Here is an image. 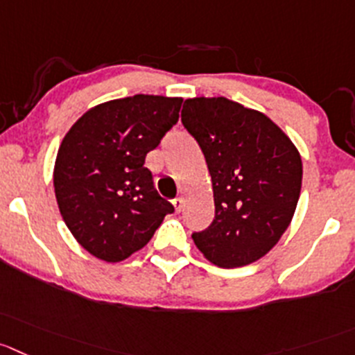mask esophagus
<instances>
[{"mask_svg": "<svg viewBox=\"0 0 355 355\" xmlns=\"http://www.w3.org/2000/svg\"><path fill=\"white\" fill-rule=\"evenodd\" d=\"M172 205H174L175 212H180L181 209H183L184 200H183V198H181V197H178V198H174V200H172Z\"/></svg>", "mask_w": 355, "mask_h": 355, "instance_id": "34e87169", "label": "esophagus"}]
</instances>
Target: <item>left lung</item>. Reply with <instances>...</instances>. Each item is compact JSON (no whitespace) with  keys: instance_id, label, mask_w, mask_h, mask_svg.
<instances>
[{"instance_id":"obj_1","label":"left lung","mask_w":355,"mask_h":355,"mask_svg":"<svg viewBox=\"0 0 355 355\" xmlns=\"http://www.w3.org/2000/svg\"><path fill=\"white\" fill-rule=\"evenodd\" d=\"M184 129L207 162L216 214L193 234L211 263L235 268L263 258L296 211L302 157L266 114L226 97H193L181 111Z\"/></svg>"}]
</instances>
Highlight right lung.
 I'll list each match as a JSON object with an SVG mask.
<instances>
[{
    "label": "right lung",
    "instance_id": "1",
    "mask_svg": "<svg viewBox=\"0 0 355 355\" xmlns=\"http://www.w3.org/2000/svg\"><path fill=\"white\" fill-rule=\"evenodd\" d=\"M181 97L107 101L74 121L57 151L53 188L64 223L85 251L129 258L174 212L153 188L144 158L180 118Z\"/></svg>",
    "mask_w": 355,
    "mask_h": 355
}]
</instances>
